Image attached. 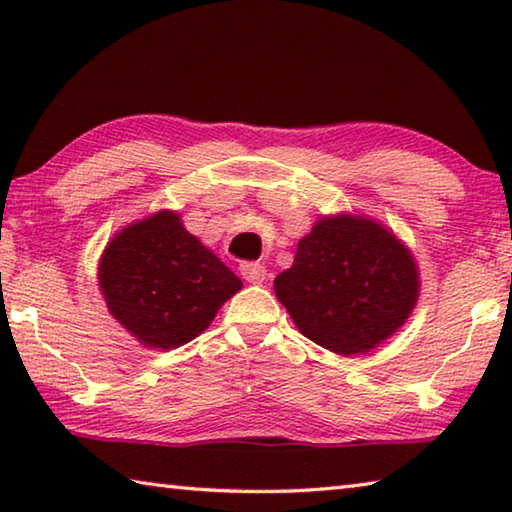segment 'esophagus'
I'll return each instance as SVG.
<instances>
[{
	"mask_svg": "<svg viewBox=\"0 0 512 512\" xmlns=\"http://www.w3.org/2000/svg\"><path fill=\"white\" fill-rule=\"evenodd\" d=\"M239 271H241V275L246 277L248 282H253V284L264 282V277H266V268L259 264V262H244V264L239 266Z\"/></svg>",
	"mask_w": 512,
	"mask_h": 512,
	"instance_id": "esophagus-1",
	"label": "esophagus"
}]
</instances>
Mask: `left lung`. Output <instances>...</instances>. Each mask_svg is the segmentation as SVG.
<instances>
[{
	"label": "left lung",
	"instance_id": "obj_1",
	"mask_svg": "<svg viewBox=\"0 0 512 512\" xmlns=\"http://www.w3.org/2000/svg\"><path fill=\"white\" fill-rule=\"evenodd\" d=\"M275 293L309 341L359 354L409 318L418 271L395 235L345 214L318 221L300 239L293 266L275 277Z\"/></svg>",
	"mask_w": 512,
	"mask_h": 512
}]
</instances>
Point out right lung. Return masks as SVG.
<instances>
[{"label": "right lung", "mask_w": 512, "mask_h": 512, "mask_svg": "<svg viewBox=\"0 0 512 512\" xmlns=\"http://www.w3.org/2000/svg\"><path fill=\"white\" fill-rule=\"evenodd\" d=\"M99 282L110 314L146 348L160 350L192 341L241 289L173 212L121 230L101 257Z\"/></svg>", "instance_id": "add662e5"}]
</instances>
